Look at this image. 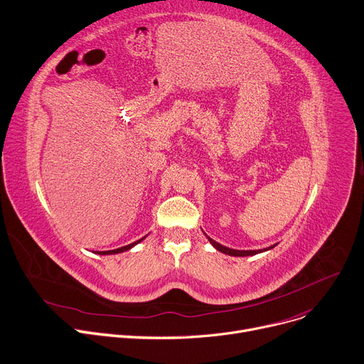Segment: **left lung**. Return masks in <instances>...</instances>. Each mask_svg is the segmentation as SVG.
<instances>
[{"instance_id": "obj_1", "label": "left lung", "mask_w": 364, "mask_h": 364, "mask_svg": "<svg viewBox=\"0 0 364 364\" xmlns=\"http://www.w3.org/2000/svg\"><path fill=\"white\" fill-rule=\"evenodd\" d=\"M208 237V235H206ZM208 240L210 241V245L216 249V250H220L221 253H225V255H230V256H253V255H257V253H262V252H266V250H271L272 247H275L277 245H274V246H271V247H268V249H263V250H235V249H230V247H225V246H223V245H220V243H216L215 240H212L210 237H208Z\"/></svg>"}]
</instances>
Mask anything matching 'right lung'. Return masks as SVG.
<instances>
[{
	"label": "right lung",
	"mask_w": 364,
	"mask_h": 364,
	"mask_svg": "<svg viewBox=\"0 0 364 364\" xmlns=\"http://www.w3.org/2000/svg\"><path fill=\"white\" fill-rule=\"evenodd\" d=\"M146 238V235L144 237H141L140 240H137V241H134V243H132V245H127V246H124V247H119V249H114V250H107V252H95V253H98V255H117V253H123V252H126V250H130L132 247H134L136 245H139L141 240H144Z\"/></svg>",
	"instance_id": "add662e5"
}]
</instances>
